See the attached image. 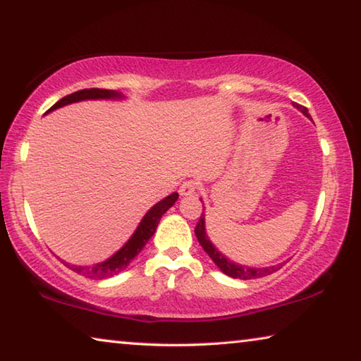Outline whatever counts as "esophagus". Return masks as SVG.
I'll use <instances>...</instances> for the list:
<instances>
[{
	"mask_svg": "<svg viewBox=\"0 0 361 361\" xmlns=\"http://www.w3.org/2000/svg\"><path fill=\"white\" fill-rule=\"evenodd\" d=\"M195 191H197V183L192 181V180L185 181L180 186V195H183V197H189V195H194Z\"/></svg>",
	"mask_w": 361,
	"mask_h": 361,
	"instance_id": "obj_1",
	"label": "esophagus"
}]
</instances>
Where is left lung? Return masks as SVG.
<instances>
[{"label": "left lung", "instance_id": "8db88e82", "mask_svg": "<svg viewBox=\"0 0 361 361\" xmlns=\"http://www.w3.org/2000/svg\"><path fill=\"white\" fill-rule=\"evenodd\" d=\"M295 108H298L299 111H301L304 116H307V118H310L309 116V111L307 108H304L301 105H293ZM202 202V200H200ZM195 237H197V240L200 245H202V248L205 250V253L210 256L212 261L215 262V264L218 266L219 271H221L223 274H226V276H229L232 279H240V280H252V279H259V277H264V276H269V274L276 272L280 269V266H271V267H248V266H242V264H237V262L231 261L229 258H226V256L219 252V250L213 245V243L210 242L209 235H207V229H205V213H202L200 215V219L197 226H195Z\"/></svg>", "mask_w": 361, "mask_h": 361}]
</instances>
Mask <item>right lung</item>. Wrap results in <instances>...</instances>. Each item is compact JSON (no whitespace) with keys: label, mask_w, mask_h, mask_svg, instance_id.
<instances>
[{"label":"right lung","mask_w":361,"mask_h":361,"mask_svg":"<svg viewBox=\"0 0 361 361\" xmlns=\"http://www.w3.org/2000/svg\"><path fill=\"white\" fill-rule=\"evenodd\" d=\"M122 99H124V95L121 92H116V90L82 89V90H78V92H73L70 95L63 97V99H60L56 105L51 106V109H49L47 113H51L57 108L70 105V103H78L84 100H122ZM176 200H178V192H172L170 195H167L166 199L159 200L156 205H152L151 209L146 212V215L142 218V221H140V224L137 226V229L132 234L130 239L127 240L113 256H109L108 259L97 262L94 266H76V264H68V262L65 261L63 262L71 269V271H75L89 279H108V277L116 276V274L124 271V269L130 264V261L135 258L140 252H142L143 247L148 243V240L154 235L157 224L161 221L164 213H166L170 207H173Z\"/></svg>","instance_id":"right-lung-1"}]
</instances>
